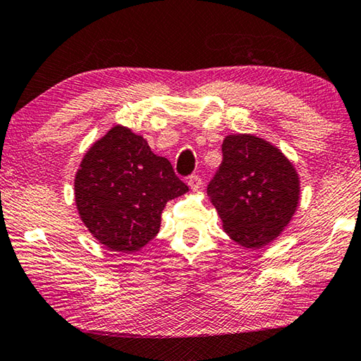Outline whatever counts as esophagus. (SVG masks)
Returning <instances> with one entry per match:
<instances>
[{
    "mask_svg": "<svg viewBox=\"0 0 361 361\" xmlns=\"http://www.w3.org/2000/svg\"><path fill=\"white\" fill-rule=\"evenodd\" d=\"M203 185V181L200 178V175H190L189 176V186L192 190H199Z\"/></svg>",
    "mask_w": 361,
    "mask_h": 361,
    "instance_id": "obj_1",
    "label": "esophagus"
}]
</instances>
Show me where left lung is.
<instances>
[{
	"label": "left lung",
	"instance_id": "left-lung-1",
	"mask_svg": "<svg viewBox=\"0 0 361 361\" xmlns=\"http://www.w3.org/2000/svg\"><path fill=\"white\" fill-rule=\"evenodd\" d=\"M224 230L247 249L277 238L299 202V178L279 148L250 134H230L208 185Z\"/></svg>",
	"mask_w": 361,
	"mask_h": 361
}]
</instances>
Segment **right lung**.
<instances>
[{
	"instance_id": "right-lung-1",
	"label": "right lung",
	"mask_w": 361,
	"mask_h": 361,
	"mask_svg": "<svg viewBox=\"0 0 361 361\" xmlns=\"http://www.w3.org/2000/svg\"><path fill=\"white\" fill-rule=\"evenodd\" d=\"M188 190L169 159L123 126L94 144L75 178L84 225L116 252L139 250L157 236L166 203Z\"/></svg>"
}]
</instances>
